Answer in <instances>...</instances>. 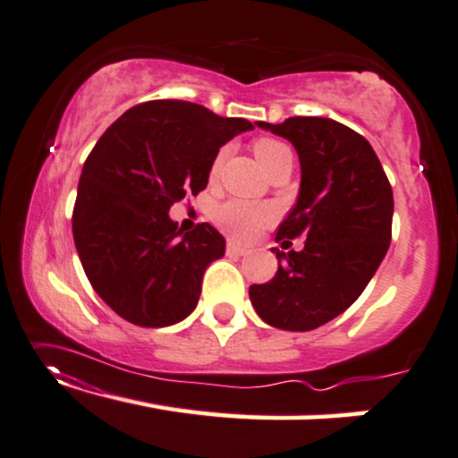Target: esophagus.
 I'll use <instances>...</instances> for the list:
<instances>
[{"label":"esophagus","instance_id":"1","mask_svg":"<svg viewBox=\"0 0 458 458\" xmlns=\"http://www.w3.org/2000/svg\"><path fill=\"white\" fill-rule=\"evenodd\" d=\"M226 252H228V255H234V257H242V255H247L249 250L241 247V244H236V242H228Z\"/></svg>","mask_w":458,"mask_h":458}]
</instances>
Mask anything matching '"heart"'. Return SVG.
Wrapping results in <instances>:
<instances>
[{"label":"heart","instance_id":"b5f03b06","mask_svg":"<svg viewBox=\"0 0 458 458\" xmlns=\"http://www.w3.org/2000/svg\"><path fill=\"white\" fill-rule=\"evenodd\" d=\"M252 152H255L257 160L265 168V173L276 164L277 160L288 158L292 156V149L285 146L284 141L273 140V138H257L252 141ZM224 160V149L216 156L209 168V179H216L220 173ZM214 222L224 234H228L236 241L249 242L255 238L259 232L265 230L276 220V209L267 203H252L244 199H228L220 203L214 209Z\"/></svg>","mask_w":458,"mask_h":458}]
</instances>
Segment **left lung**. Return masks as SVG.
<instances>
[{"instance_id": "8db88e82", "label": "left lung", "mask_w": 458, "mask_h": 458, "mask_svg": "<svg viewBox=\"0 0 458 458\" xmlns=\"http://www.w3.org/2000/svg\"><path fill=\"white\" fill-rule=\"evenodd\" d=\"M259 127L290 140L302 181L276 241L304 236L302 250H277V273L252 284L265 323L310 331L356 302L385 259L393 234V189L366 138L325 117H290Z\"/></svg>"}]
</instances>
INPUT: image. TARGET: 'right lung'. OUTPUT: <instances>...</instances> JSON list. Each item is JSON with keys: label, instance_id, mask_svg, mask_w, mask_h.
I'll return each mask as SVG.
<instances>
[{"label": "right lung", "instance_id": "obj_1", "mask_svg": "<svg viewBox=\"0 0 458 458\" xmlns=\"http://www.w3.org/2000/svg\"><path fill=\"white\" fill-rule=\"evenodd\" d=\"M252 123L185 100L129 108L81 168L72 228L81 267L121 318L168 327L189 317L226 241L209 224L185 232L168 209L208 187L224 143Z\"/></svg>", "mask_w": 458, "mask_h": 458}]
</instances>
